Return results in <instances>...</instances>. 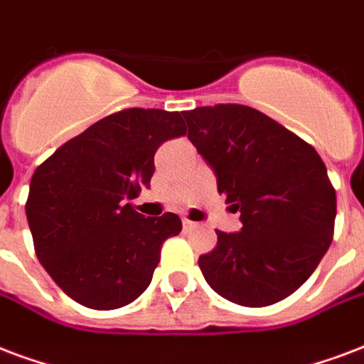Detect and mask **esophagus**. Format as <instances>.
Wrapping results in <instances>:
<instances>
[{
	"mask_svg": "<svg viewBox=\"0 0 364 364\" xmlns=\"http://www.w3.org/2000/svg\"><path fill=\"white\" fill-rule=\"evenodd\" d=\"M182 224H184L186 230H188V228H196V226H198V223H193V220H190V218H182Z\"/></svg>",
	"mask_w": 364,
	"mask_h": 364,
	"instance_id": "1",
	"label": "esophagus"
}]
</instances>
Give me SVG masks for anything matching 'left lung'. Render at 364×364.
<instances>
[{
	"instance_id": "left-lung-1",
	"label": "left lung",
	"mask_w": 364,
	"mask_h": 364,
	"mask_svg": "<svg viewBox=\"0 0 364 364\" xmlns=\"http://www.w3.org/2000/svg\"><path fill=\"white\" fill-rule=\"evenodd\" d=\"M188 138L240 211L242 230H217L199 269L218 296L267 307L291 296L332 244L336 192L313 146L237 103L184 111Z\"/></svg>"
}]
</instances>
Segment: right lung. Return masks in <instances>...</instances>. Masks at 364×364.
Returning a JSON list of instances; mask_svg holds the SVG:
<instances>
[{"instance_id": "right-lung-1", "label": "right lung", "mask_w": 364, "mask_h": 364, "mask_svg": "<svg viewBox=\"0 0 364 364\" xmlns=\"http://www.w3.org/2000/svg\"><path fill=\"white\" fill-rule=\"evenodd\" d=\"M186 134L180 113L124 109L63 144L30 180L26 218L34 250L59 288L84 307H124L144 294L174 213L144 217L128 201L149 188L155 151Z\"/></svg>"}]
</instances>
